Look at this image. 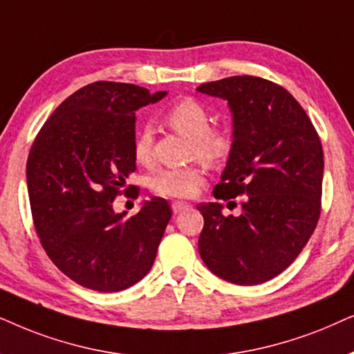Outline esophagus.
Listing matches in <instances>:
<instances>
[{
  "mask_svg": "<svg viewBox=\"0 0 354 354\" xmlns=\"http://www.w3.org/2000/svg\"><path fill=\"white\" fill-rule=\"evenodd\" d=\"M189 207L191 205L187 204V202H181V201H174L173 204H171V209H173L174 214H180V212L189 209Z\"/></svg>",
  "mask_w": 354,
  "mask_h": 354,
  "instance_id": "34e87169",
  "label": "esophagus"
}]
</instances>
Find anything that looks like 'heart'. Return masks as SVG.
<instances>
[{
    "mask_svg": "<svg viewBox=\"0 0 354 354\" xmlns=\"http://www.w3.org/2000/svg\"><path fill=\"white\" fill-rule=\"evenodd\" d=\"M165 122L183 136L191 138L189 157L207 165H218L228 158L233 149V136L223 126H210L207 108L194 98H183L165 113ZM134 158L149 167L153 160V133L140 129L134 140ZM204 183V169L199 165L185 168L160 169L150 180V189L163 197H191Z\"/></svg>",
    "mask_w": 354,
    "mask_h": 354,
    "instance_id": "heart-1",
    "label": "heart"
}]
</instances>
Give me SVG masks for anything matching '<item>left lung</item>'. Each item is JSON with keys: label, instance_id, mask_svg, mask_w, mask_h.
Listing matches in <instances>:
<instances>
[{"label": "left lung", "instance_id": "left-lung-1", "mask_svg": "<svg viewBox=\"0 0 354 354\" xmlns=\"http://www.w3.org/2000/svg\"><path fill=\"white\" fill-rule=\"evenodd\" d=\"M197 91L223 98L233 115V149L215 199L243 196L238 216L223 215L218 202L197 205L204 216L201 257L226 281L263 283L299 256L317 226L322 144L303 106L279 84L232 75Z\"/></svg>", "mask_w": 354, "mask_h": 354}]
</instances>
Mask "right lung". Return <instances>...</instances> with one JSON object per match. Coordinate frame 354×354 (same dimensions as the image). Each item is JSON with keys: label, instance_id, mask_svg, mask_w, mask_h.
<instances>
[{"label": "right lung", "instance_id": "add662e5", "mask_svg": "<svg viewBox=\"0 0 354 354\" xmlns=\"http://www.w3.org/2000/svg\"><path fill=\"white\" fill-rule=\"evenodd\" d=\"M167 92L98 81L56 108L32 144L27 189L34 225L51 262L84 288L111 293L147 275L171 218L152 197L138 214H115L136 171V111Z\"/></svg>", "mask_w": 354, "mask_h": 354}]
</instances>
